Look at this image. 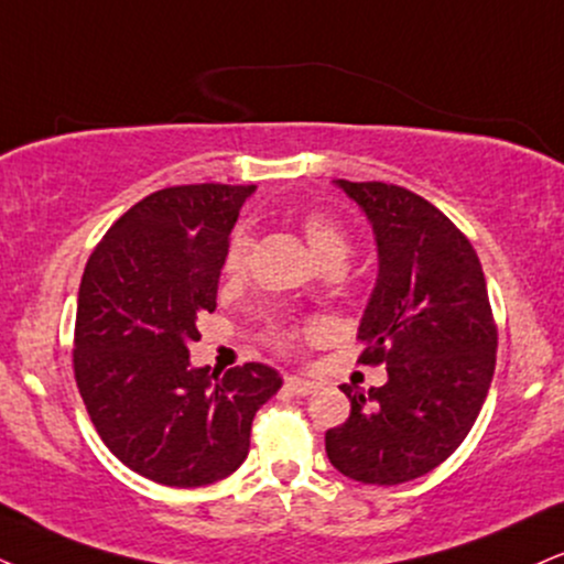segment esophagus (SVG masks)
I'll return each instance as SVG.
<instances>
[{"instance_id": "1", "label": "esophagus", "mask_w": 564, "mask_h": 564, "mask_svg": "<svg viewBox=\"0 0 564 564\" xmlns=\"http://www.w3.org/2000/svg\"><path fill=\"white\" fill-rule=\"evenodd\" d=\"M284 387H288L293 394H297V398H308V394L316 392L314 381L297 379V377H288V379H284Z\"/></svg>"}]
</instances>
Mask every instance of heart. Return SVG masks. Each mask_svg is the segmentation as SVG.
Segmentation results:
<instances>
[{
	"mask_svg": "<svg viewBox=\"0 0 564 564\" xmlns=\"http://www.w3.org/2000/svg\"><path fill=\"white\" fill-rule=\"evenodd\" d=\"M301 229L324 267L345 261L347 250H350V238H347V229L337 217H332L329 212H305L301 217ZM250 246H253V238H250L248 229H235L225 250V274L229 280H240V276L246 274ZM280 339L284 345H290L293 343V332H284Z\"/></svg>",
	"mask_w": 564,
	"mask_h": 564,
	"instance_id": "obj_1",
	"label": "heart"
}]
</instances>
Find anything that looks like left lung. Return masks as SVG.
Masks as SVG:
<instances>
[{"label":"left lung","mask_w":564,"mask_h":564,"mask_svg":"<svg viewBox=\"0 0 564 564\" xmlns=\"http://www.w3.org/2000/svg\"><path fill=\"white\" fill-rule=\"evenodd\" d=\"M337 185L364 208L379 246L358 364L387 366V384L352 392L350 419L326 431V455L360 484L426 476L460 447L497 364V322L474 246L426 198L392 183Z\"/></svg>","instance_id":"left-lung-1"}]
</instances>
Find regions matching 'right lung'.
<instances>
[{
    "label": "right lung",
    "mask_w": 564,
    "mask_h": 564,
    "mask_svg": "<svg viewBox=\"0 0 564 564\" xmlns=\"http://www.w3.org/2000/svg\"><path fill=\"white\" fill-rule=\"evenodd\" d=\"M256 185H175L109 227L78 293L73 371L101 442L138 476L177 489L227 478L250 449L256 410L282 377L263 364L191 368L198 316Z\"/></svg>",
    "instance_id": "obj_1"
}]
</instances>
